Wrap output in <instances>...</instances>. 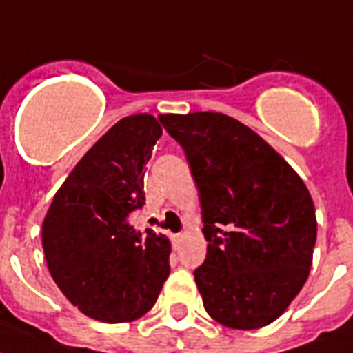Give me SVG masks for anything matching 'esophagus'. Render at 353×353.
I'll use <instances>...</instances> for the list:
<instances>
[{"label":"esophagus","instance_id":"34e87169","mask_svg":"<svg viewBox=\"0 0 353 353\" xmlns=\"http://www.w3.org/2000/svg\"><path fill=\"white\" fill-rule=\"evenodd\" d=\"M170 241H172V245H174V248H177V245H179V242H181V235H179V233H170Z\"/></svg>","mask_w":353,"mask_h":353}]
</instances>
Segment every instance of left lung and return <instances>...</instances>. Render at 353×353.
<instances>
[{
	"instance_id": "obj_1",
	"label": "left lung",
	"mask_w": 353,
	"mask_h": 353,
	"mask_svg": "<svg viewBox=\"0 0 353 353\" xmlns=\"http://www.w3.org/2000/svg\"><path fill=\"white\" fill-rule=\"evenodd\" d=\"M199 188L206 260L194 271L206 312L235 330L278 319L309 278L316 210L301 177L222 112L161 114Z\"/></svg>"
}]
</instances>
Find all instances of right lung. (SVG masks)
<instances>
[{
    "label": "right lung",
    "mask_w": 353,
    "mask_h": 353,
    "mask_svg": "<svg viewBox=\"0 0 353 353\" xmlns=\"http://www.w3.org/2000/svg\"><path fill=\"white\" fill-rule=\"evenodd\" d=\"M152 114L121 118L77 163L43 222L57 287L82 314L129 323L149 312L170 272V241L127 217L145 204V165L161 136Z\"/></svg>",
    "instance_id": "right-lung-1"
}]
</instances>
